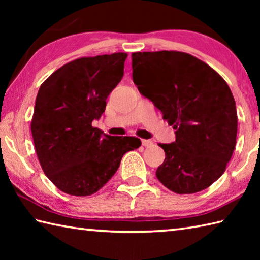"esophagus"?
Listing matches in <instances>:
<instances>
[{
    "label": "esophagus",
    "mask_w": 260,
    "mask_h": 260,
    "mask_svg": "<svg viewBox=\"0 0 260 260\" xmlns=\"http://www.w3.org/2000/svg\"><path fill=\"white\" fill-rule=\"evenodd\" d=\"M142 146L149 148V147H152L153 146V142L150 140H142Z\"/></svg>",
    "instance_id": "1"
}]
</instances>
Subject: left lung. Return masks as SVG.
Masks as SVG:
<instances>
[{
	"instance_id": "left-lung-1",
	"label": "left lung",
	"mask_w": 260,
	"mask_h": 260,
	"mask_svg": "<svg viewBox=\"0 0 260 260\" xmlns=\"http://www.w3.org/2000/svg\"><path fill=\"white\" fill-rule=\"evenodd\" d=\"M133 81L175 129L161 144L157 179L177 193L210 187L225 172L236 144L235 100L221 76L181 51L133 52Z\"/></svg>"
}]
</instances>
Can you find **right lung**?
Listing matches in <instances>:
<instances>
[{"instance_id":"add662e5","label":"right lung","mask_w":260,"mask_h":260,"mask_svg":"<svg viewBox=\"0 0 260 260\" xmlns=\"http://www.w3.org/2000/svg\"><path fill=\"white\" fill-rule=\"evenodd\" d=\"M126 52L81 57L42 83L30 124L35 151L48 179L65 193L89 196L116 173L133 136H110L91 126L124 76Z\"/></svg>"}]
</instances>
